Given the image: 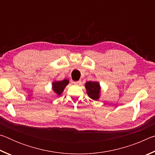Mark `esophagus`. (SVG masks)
Returning a JSON list of instances; mask_svg holds the SVG:
<instances>
[{
    "label": "esophagus",
    "instance_id": "34e87169",
    "mask_svg": "<svg viewBox=\"0 0 155 155\" xmlns=\"http://www.w3.org/2000/svg\"><path fill=\"white\" fill-rule=\"evenodd\" d=\"M72 83L75 84V85H79V84L81 83V81H75V82H72Z\"/></svg>",
    "mask_w": 155,
    "mask_h": 155
}]
</instances>
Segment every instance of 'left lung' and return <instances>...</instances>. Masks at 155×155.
<instances>
[{
    "label": "left lung",
    "instance_id": "obj_1",
    "mask_svg": "<svg viewBox=\"0 0 155 155\" xmlns=\"http://www.w3.org/2000/svg\"><path fill=\"white\" fill-rule=\"evenodd\" d=\"M85 87L87 90L88 96L93 100H98L99 98V93L101 88L98 82L88 81L85 84Z\"/></svg>",
    "mask_w": 155,
    "mask_h": 155
}]
</instances>
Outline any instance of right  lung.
Returning a JSON list of instances; mask_svg holds the SVG:
<instances>
[{
    "label": "right lung",
    "instance_id": "obj_1",
    "mask_svg": "<svg viewBox=\"0 0 155 155\" xmlns=\"http://www.w3.org/2000/svg\"><path fill=\"white\" fill-rule=\"evenodd\" d=\"M69 83V81L67 79H64L61 81H58V82H54L52 83V89L54 92L58 95H60L64 91V88Z\"/></svg>",
    "mask_w": 155,
    "mask_h": 155
}]
</instances>
